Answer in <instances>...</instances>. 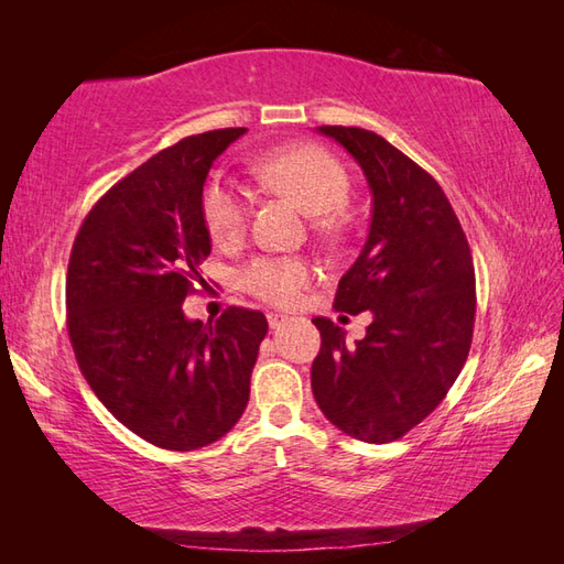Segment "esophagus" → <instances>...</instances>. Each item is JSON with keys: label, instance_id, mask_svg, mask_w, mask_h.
<instances>
[{"label": "esophagus", "instance_id": "esophagus-1", "mask_svg": "<svg viewBox=\"0 0 564 564\" xmlns=\"http://www.w3.org/2000/svg\"><path fill=\"white\" fill-rule=\"evenodd\" d=\"M285 322H289V317L285 315H275V313H269V327L271 329H281Z\"/></svg>", "mask_w": 564, "mask_h": 564}]
</instances>
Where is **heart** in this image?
Wrapping results in <instances>:
<instances>
[{"label":"heart","instance_id":"1","mask_svg":"<svg viewBox=\"0 0 564 564\" xmlns=\"http://www.w3.org/2000/svg\"><path fill=\"white\" fill-rule=\"evenodd\" d=\"M254 182L273 196L293 200L297 208L313 215V230L322 239L344 235L341 206L349 198L351 182L344 164L319 145H283L259 154L251 162ZM200 213L215 245L232 247L245 237L249 225V198L245 191L210 178L203 188ZM307 263L297 257H257L239 269V285L259 301L291 307L310 283Z\"/></svg>","mask_w":564,"mask_h":564}]
</instances>
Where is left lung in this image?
Instances as JSON below:
<instances>
[{
	"label": "left lung",
	"instance_id": "left-lung-1",
	"mask_svg": "<svg viewBox=\"0 0 564 564\" xmlns=\"http://www.w3.org/2000/svg\"><path fill=\"white\" fill-rule=\"evenodd\" d=\"M361 164L373 194L368 239L341 275L334 310L373 313L366 337L315 317L313 392L329 422L388 443L436 410L460 376L475 327V267L460 220L429 172L364 128L322 126Z\"/></svg>",
	"mask_w": 564,
	"mask_h": 564
}]
</instances>
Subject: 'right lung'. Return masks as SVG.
<instances>
[{
  "instance_id": "obj_1",
  "label": "right lung",
  "mask_w": 564,
  "mask_h": 564,
  "mask_svg": "<svg viewBox=\"0 0 564 564\" xmlns=\"http://www.w3.org/2000/svg\"><path fill=\"white\" fill-rule=\"evenodd\" d=\"M247 128L178 140L94 203L67 267V332L82 376L118 422L152 446L194 451L242 416L269 322L227 307L186 319L210 254L200 196L210 164Z\"/></svg>"
}]
</instances>
